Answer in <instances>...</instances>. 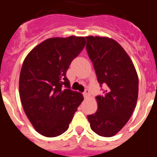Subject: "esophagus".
I'll return each instance as SVG.
<instances>
[{
    "mask_svg": "<svg viewBox=\"0 0 157 157\" xmlns=\"http://www.w3.org/2000/svg\"><path fill=\"white\" fill-rule=\"evenodd\" d=\"M83 97H84V98H87L90 97V90H89L88 89H86L85 92L83 93Z\"/></svg>",
    "mask_w": 157,
    "mask_h": 157,
    "instance_id": "1",
    "label": "esophagus"
}]
</instances>
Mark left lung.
I'll use <instances>...</instances> for the list:
<instances>
[{
	"mask_svg": "<svg viewBox=\"0 0 157 157\" xmlns=\"http://www.w3.org/2000/svg\"><path fill=\"white\" fill-rule=\"evenodd\" d=\"M86 50L93 62L104 95L96 97L98 110L87 116L93 131L112 137L130 120L138 96V77L134 65L123 47L112 38L86 37Z\"/></svg>",
	"mask_w": 157,
	"mask_h": 157,
	"instance_id": "obj_1",
	"label": "left lung"
}]
</instances>
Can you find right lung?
Masks as SVG:
<instances>
[{"label":"right lung","instance_id":"add662e5","mask_svg":"<svg viewBox=\"0 0 157 157\" xmlns=\"http://www.w3.org/2000/svg\"><path fill=\"white\" fill-rule=\"evenodd\" d=\"M85 45L84 37H52L25 58L19 96L28 120L41 135L53 138L64 133L82 102V94L71 90L66 72Z\"/></svg>","mask_w":157,"mask_h":157}]
</instances>
